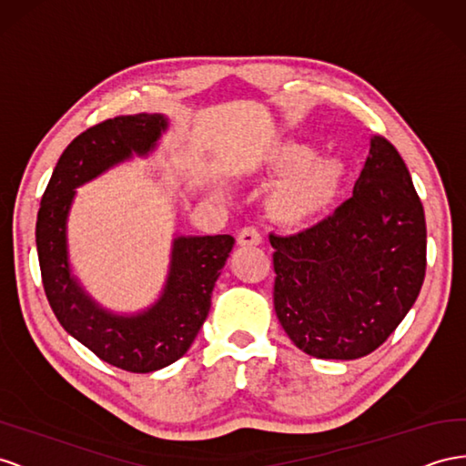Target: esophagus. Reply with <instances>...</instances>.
Returning a JSON list of instances; mask_svg holds the SVG:
<instances>
[{"instance_id": "esophagus-1", "label": "esophagus", "mask_w": 466, "mask_h": 466, "mask_svg": "<svg viewBox=\"0 0 466 466\" xmlns=\"http://www.w3.org/2000/svg\"><path fill=\"white\" fill-rule=\"evenodd\" d=\"M237 241H238V245H243V247H253V245H260L262 237H260V231L257 228H253V225H247V228L238 231Z\"/></svg>"}]
</instances>
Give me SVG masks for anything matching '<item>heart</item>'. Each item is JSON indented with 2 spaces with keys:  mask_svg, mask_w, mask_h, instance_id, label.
I'll use <instances>...</instances> for the list:
<instances>
[{
  "mask_svg": "<svg viewBox=\"0 0 466 466\" xmlns=\"http://www.w3.org/2000/svg\"><path fill=\"white\" fill-rule=\"evenodd\" d=\"M270 170L288 174L270 198V213L284 225H301L318 218L333 202L341 184V165L333 158H313L299 143H284L272 150Z\"/></svg>",
  "mask_w": 466,
  "mask_h": 466,
  "instance_id": "b5f03b06",
  "label": "heart"
}]
</instances>
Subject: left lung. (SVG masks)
I'll return each mask as SVG.
<instances>
[{
  "label": "left lung",
  "mask_w": 466,
  "mask_h": 466,
  "mask_svg": "<svg viewBox=\"0 0 466 466\" xmlns=\"http://www.w3.org/2000/svg\"><path fill=\"white\" fill-rule=\"evenodd\" d=\"M274 247V309L298 349L353 360L394 333L425 279L421 199L396 147L372 135L353 196Z\"/></svg>",
  "instance_id": "left-lung-1"
}]
</instances>
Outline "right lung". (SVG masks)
Segmentation results:
<instances>
[{
  "label": "right lung",
  "instance_id": "obj_1",
  "mask_svg": "<svg viewBox=\"0 0 466 466\" xmlns=\"http://www.w3.org/2000/svg\"><path fill=\"white\" fill-rule=\"evenodd\" d=\"M165 127L160 116L137 113L106 119L80 133L58 158L36 216L41 279L56 319L94 355L129 372L165 369L190 349L235 243L231 235L176 238L165 294L137 318L102 311L70 279L65 225L74 187L131 153H148Z\"/></svg>",
  "mask_w": 466,
  "mask_h": 466
}]
</instances>
